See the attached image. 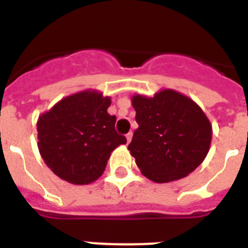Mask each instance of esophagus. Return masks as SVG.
I'll use <instances>...</instances> for the list:
<instances>
[{"label":"esophagus","mask_w":248,"mask_h":248,"mask_svg":"<svg viewBox=\"0 0 248 248\" xmlns=\"http://www.w3.org/2000/svg\"><path fill=\"white\" fill-rule=\"evenodd\" d=\"M131 138H133V133H131V131H129L128 134H126V141H128V143H130Z\"/></svg>","instance_id":"34e87169"}]
</instances>
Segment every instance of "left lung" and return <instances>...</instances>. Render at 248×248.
Returning a JSON list of instances; mask_svg holds the SVG:
<instances>
[{
  "label": "left lung",
  "mask_w": 248,
  "mask_h": 248,
  "mask_svg": "<svg viewBox=\"0 0 248 248\" xmlns=\"http://www.w3.org/2000/svg\"><path fill=\"white\" fill-rule=\"evenodd\" d=\"M139 128L128 149L140 171L155 183L187 176L209 153L212 126L194 100L172 89L131 98Z\"/></svg>",
  "instance_id": "left-lung-1"
}]
</instances>
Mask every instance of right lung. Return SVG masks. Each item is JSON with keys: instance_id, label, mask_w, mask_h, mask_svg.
<instances>
[{"instance_id": "add662e5", "label": "right lung", "mask_w": 248, "mask_h": 248, "mask_svg": "<svg viewBox=\"0 0 248 248\" xmlns=\"http://www.w3.org/2000/svg\"><path fill=\"white\" fill-rule=\"evenodd\" d=\"M110 98L84 91L59 100L38 118V149L48 168L63 180L87 185L102 176L111 151L125 144L108 113Z\"/></svg>"}]
</instances>
